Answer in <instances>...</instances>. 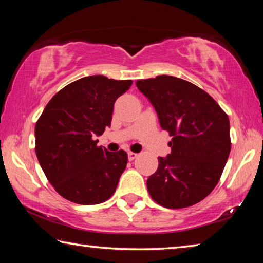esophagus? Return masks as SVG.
Returning a JSON list of instances; mask_svg holds the SVG:
<instances>
[{
  "label": "esophagus",
  "instance_id": "esophagus-1",
  "mask_svg": "<svg viewBox=\"0 0 263 263\" xmlns=\"http://www.w3.org/2000/svg\"><path fill=\"white\" fill-rule=\"evenodd\" d=\"M137 157H138L137 153H133V152L127 153V158H128V160H130V161H133V160H135Z\"/></svg>",
  "mask_w": 263,
  "mask_h": 263
}]
</instances>
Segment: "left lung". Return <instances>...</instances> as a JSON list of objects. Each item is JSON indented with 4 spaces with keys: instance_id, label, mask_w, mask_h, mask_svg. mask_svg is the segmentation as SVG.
<instances>
[{
    "instance_id": "1",
    "label": "left lung",
    "mask_w": 263,
    "mask_h": 263,
    "mask_svg": "<svg viewBox=\"0 0 263 263\" xmlns=\"http://www.w3.org/2000/svg\"><path fill=\"white\" fill-rule=\"evenodd\" d=\"M153 104L160 125L173 137L167 158L147 180L154 202L182 209L203 201L215 189L231 152L229 116L194 83L169 75L138 80Z\"/></svg>"
}]
</instances>
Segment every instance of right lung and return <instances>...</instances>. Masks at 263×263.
<instances>
[{
  "label": "right lung",
  "instance_id": "right-lung-1",
  "mask_svg": "<svg viewBox=\"0 0 263 263\" xmlns=\"http://www.w3.org/2000/svg\"><path fill=\"white\" fill-rule=\"evenodd\" d=\"M132 80L92 75L69 83L52 97L35 123V154L44 174L62 197L82 205L115 194L127 154L97 146L110 126L116 100Z\"/></svg>",
  "mask_w": 263,
  "mask_h": 263
}]
</instances>
